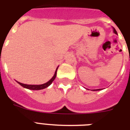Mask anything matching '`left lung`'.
<instances>
[{
    "label": "left lung",
    "instance_id": "8db88e82",
    "mask_svg": "<svg viewBox=\"0 0 130 130\" xmlns=\"http://www.w3.org/2000/svg\"><path fill=\"white\" fill-rule=\"evenodd\" d=\"M113 31H114V33L116 34H117V31H116V30H115V28H113ZM94 90V91H96V90H99V89H97V90Z\"/></svg>",
    "mask_w": 130,
    "mask_h": 130
}]
</instances>
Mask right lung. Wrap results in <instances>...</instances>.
Wrapping results in <instances>:
<instances>
[{"label":"right lung","mask_w":130,"mask_h":130,"mask_svg":"<svg viewBox=\"0 0 130 130\" xmlns=\"http://www.w3.org/2000/svg\"><path fill=\"white\" fill-rule=\"evenodd\" d=\"M57 69H58V67L56 69V71H55V75H53V77L51 78L50 80H49L48 82L46 83L43 84H41V85H28V84H24L20 83L19 82H17V83L20 84L21 86H23V88H27L29 89V90H42V89H44L46 88H47L48 86L51 85L52 82L54 81V79H55V77L57 76Z\"/></svg>","instance_id":"right-lung-1"}]
</instances>
